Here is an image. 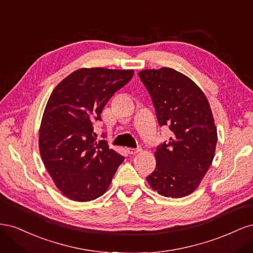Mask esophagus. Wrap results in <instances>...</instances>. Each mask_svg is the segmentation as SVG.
Masks as SVG:
<instances>
[{"label":"esophagus","instance_id":"esophagus-1","mask_svg":"<svg viewBox=\"0 0 253 253\" xmlns=\"http://www.w3.org/2000/svg\"><path fill=\"white\" fill-rule=\"evenodd\" d=\"M126 151H127V153L128 154H131V155H135V154H137V153H139V152H141V148L139 147V148H137V149H126Z\"/></svg>","mask_w":253,"mask_h":253}]
</instances>
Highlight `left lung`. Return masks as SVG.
Here are the masks:
<instances>
[{"label":"left lung","instance_id":"8db88e82","mask_svg":"<svg viewBox=\"0 0 253 253\" xmlns=\"http://www.w3.org/2000/svg\"><path fill=\"white\" fill-rule=\"evenodd\" d=\"M152 97L158 124L172 137L155 151L156 168L147 177L158 194L179 198L201 185L215 155L217 131L208 99L188 76L170 67L138 73Z\"/></svg>","mask_w":253,"mask_h":253}]
</instances>
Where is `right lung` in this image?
Masks as SVG:
<instances>
[{
  "mask_svg": "<svg viewBox=\"0 0 253 253\" xmlns=\"http://www.w3.org/2000/svg\"><path fill=\"white\" fill-rule=\"evenodd\" d=\"M133 70L79 68L53 88L39 129L42 162L56 187L75 202L103 195L125 160L96 141L93 121L111 97L132 79Z\"/></svg>",
  "mask_w": 253,
  "mask_h": 253,
  "instance_id": "add662e5",
  "label": "right lung"
}]
</instances>
